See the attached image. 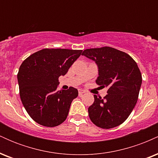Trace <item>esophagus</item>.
I'll list each match as a JSON object with an SVG mask.
<instances>
[{"instance_id":"obj_1","label":"esophagus","mask_w":158,"mask_h":158,"mask_svg":"<svg viewBox=\"0 0 158 158\" xmlns=\"http://www.w3.org/2000/svg\"><path fill=\"white\" fill-rule=\"evenodd\" d=\"M85 92L83 90H81V89L79 90V97H81V96H82V94H85Z\"/></svg>"}]
</instances>
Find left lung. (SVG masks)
<instances>
[{
    "label": "left lung",
    "mask_w": 158,
    "mask_h": 158,
    "mask_svg": "<svg viewBox=\"0 0 158 158\" xmlns=\"http://www.w3.org/2000/svg\"><path fill=\"white\" fill-rule=\"evenodd\" d=\"M82 56L97 64V85L108 88L103 99L94 95L88 108L90 120L99 128L109 129L128 118L137 102L142 76L135 61L126 52L110 47L87 49Z\"/></svg>",
    "instance_id": "1"
}]
</instances>
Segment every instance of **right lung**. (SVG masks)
<instances>
[{"label": "right lung", "mask_w": 158, "mask_h": 158, "mask_svg": "<svg viewBox=\"0 0 158 158\" xmlns=\"http://www.w3.org/2000/svg\"><path fill=\"white\" fill-rule=\"evenodd\" d=\"M82 50L43 49L23 61L18 73L20 97L30 117L41 126L55 127L68 117L78 90H58L59 77L64 76Z\"/></svg>", "instance_id": "add662e5"}]
</instances>
